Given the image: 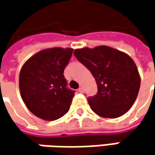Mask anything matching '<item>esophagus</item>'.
I'll list each match as a JSON object with an SVG mask.
<instances>
[{
    "label": "esophagus",
    "instance_id": "obj_1",
    "mask_svg": "<svg viewBox=\"0 0 155 155\" xmlns=\"http://www.w3.org/2000/svg\"><path fill=\"white\" fill-rule=\"evenodd\" d=\"M78 91H79L80 93H83V92H84V88H83L82 87H79Z\"/></svg>",
    "mask_w": 155,
    "mask_h": 155
}]
</instances>
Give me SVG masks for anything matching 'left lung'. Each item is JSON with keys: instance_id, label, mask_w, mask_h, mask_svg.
I'll return each mask as SVG.
<instances>
[{"instance_id": "8db88e82", "label": "left lung", "mask_w": 155, "mask_h": 155, "mask_svg": "<svg viewBox=\"0 0 155 155\" xmlns=\"http://www.w3.org/2000/svg\"><path fill=\"white\" fill-rule=\"evenodd\" d=\"M74 54L91 72L97 84V94L87 99L91 110L107 118L126 113L140 87V76L132 58L106 45L76 49Z\"/></svg>"}]
</instances>
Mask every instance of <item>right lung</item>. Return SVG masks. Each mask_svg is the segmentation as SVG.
Returning a JSON list of instances; mask_svg holds the SVG:
<instances>
[{"label":"right lung","mask_w":155,"mask_h":155,"mask_svg":"<svg viewBox=\"0 0 155 155\" xmlns=\"http://www.w3.org/2000/svg\"><path fill=\"white\" fill-rule=\"evenodd\" d=\"M73 51L61 47L42 50L21 69L20 94L26 107L38 117L53 121L69 110L74 91L67 87L64 69Z\"/></svg>","instance_id":"1"}]
</instances>
